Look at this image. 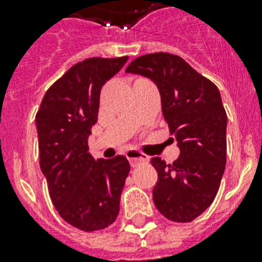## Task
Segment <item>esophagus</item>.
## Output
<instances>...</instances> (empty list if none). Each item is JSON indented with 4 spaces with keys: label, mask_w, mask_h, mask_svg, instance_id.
<instances>
[{
    "label": "esophagus",
    "mask_w": 262,
    "mask_h": 262,
    "mask_svg": "<svg viewBox=\"0 0 262 262\" xmlns=\"http://www.w3.org/2000/svg\"><path fill=\"white\" fill-rule=\"evenodd\" d=\"M126 156L133 167H136V166H139V164L141 163H147L148 160H149V158H148L145 154H143V152L140 151H136V149H129V151L126 152Z\"/></svg>",
    "instance_id": "esophagus-1"
}]
</instances>
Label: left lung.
I'll use <instances>...</instances> for the list:
<instances>
[{
	"mask_svg": "<svg viewBox=\"0 0 262 262\" xmlns=\"http://www.w3.org/2000/svg\"><path fill=\"white\" fill-rule=\"evenodd\" d=\"M125 72L149 77L159 88L164 121L181 154L172 163L151 159L158 171L154 203L168 220L189 223L213 203L226 167L227 114L219 90L170 53L140 55Z\"/></svg>",
	"mask_w": 262,
	"mask_h": 262,
	"instance_id": "1",
	"label": "left lung"
}]
</instances>
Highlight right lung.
I'll return each mask as SVG.
<instances>
[{"mask_svg": "<svg viewBox=\"0 0 262 262\" xmlns=\"http://www.w3.org/2000/svg\"><path fill=\"white\" fill-rule=\"evenodd\" d=\"M126 61L125 55L77 62L46 91L35 117L39 164L51 203L67 223L81 231H99L114 223L130 171L125 156L95 160L88 152L100 90Z\"/></svg>", "mask_w": 262, "mask_h": 262, "instance_id": "1", "label": "right lung"}]
</instances>
